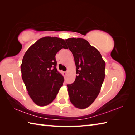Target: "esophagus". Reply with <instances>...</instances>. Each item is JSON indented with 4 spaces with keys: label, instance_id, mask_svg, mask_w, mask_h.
<instances>
[{
    "label": "esophagus",
    "instance_id": "1",
    "mask_svg": "<svg viewBox=\"0 0 135 135\" xmlns=\"http://www.w3.org/2000/svg\"><path fill=\"white\" fill-rule=\"evenodd\" d=\"M67 71L63 72V75H64V77L66 76V75H67Z\"/></svg>",
    "mask_w": 135,
    "mask_h": 135
}]
</instances>
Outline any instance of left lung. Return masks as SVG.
Instances as JSON below:
<instances>
[{
	"instance_id": "1",
	"label": "left lung",
	"mask_w": 135,
	"mask_h": 135,
	"mask_svg": "<svg viewBox=\"0 0 135 135\" xmlns=\"http://www.w3.org/2000/svg\"><path fill=\"white\" fill-rule=\"evenodd\" d=\"M76 67L74 82L67 84L72 104L84 109L92 104L100 92L105 79V62L98 50L81 38L66 39Z\"/></svg>"
}]
</instances>
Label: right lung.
I'll return each instance as SVG.
<instances>
[{"instance_id": "right-lung-1", "label": "right lung", "mask_w": 135, "mask_h": 135, "mask_svg": "<svg viewBox=\"0 0 135 135\" xmlns=\"http://www.w3.org/2000/svg\"><path fill=\"white\" fill-rule=\"evenodd\" d=\"M67 49L62 38L44 37L32 45L25 53L21 65L22 79L30 97L38 106L51 104L64 81L57 70L55 55Z\"/></svg>"}]
</instances>
